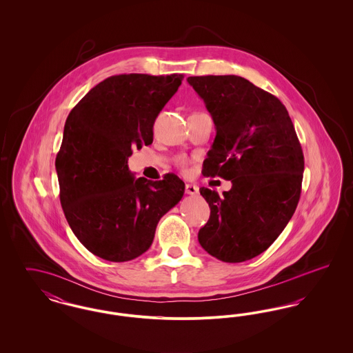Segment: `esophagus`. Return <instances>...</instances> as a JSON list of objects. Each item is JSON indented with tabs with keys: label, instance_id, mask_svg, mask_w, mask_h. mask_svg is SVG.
I'll list each match as a JSON object with an SVG mask.
<instances>
[{
	"label": "esophagus",
	"instance_id": "obj_1",
	"mask_svg": "<svg viewBox=\"0 0 353 353\" xmlns=\"http://www.w3.org/2000/svg\"><path fill=\"white\" fill-rule=\"evenodd\" d=\"M185 193L189 196H197L199 194V186L194 184L185 185Z\"/></svg>",
	"mask_w": 353,
	"mask_h": 353
}]
</instances>
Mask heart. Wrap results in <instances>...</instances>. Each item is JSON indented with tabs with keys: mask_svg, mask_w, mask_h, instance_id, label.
<instances>
[{
	"mask_svg": "<svg viewBox=\"0 0 353 353\" xmlns=\"http://www.w3.org/2000/svg\"><path fill=\"white\" fill-rule=\"evenodd\" d=\"M180 164H185L184 159H183V160H180Z\"/></svg>",
	"mask_w": 353,
	"mask_h": 353,
	"instance_id": "obj_1",
	"label": "heart"
}]
</instances>
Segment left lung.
Wrapping results in <instances>:
<instances>
[{
  "mask_svg": "<svg viewBox=\"0 0 353 353\" xmlns=\"http://www.w3.org/2000/svg\"><path fill=\"white\" fill-rule=\"evenodd\" d=\"M216 125L203 174L232 181L219 196L201 188L210 217L199 232L205 252L245 262L268 250L302 192V147L282 101L236 75L189 77Z\"/></svg>",
  "mask_w": 353,
  "mask_h": 353,
  "instance_id": "left-lung-1",
  "label": "left lung"
}]
</instances>
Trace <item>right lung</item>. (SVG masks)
<instances>
[{
  "mask_svg": "<svg viewBox=\"0 0 353 353\" xmlns=\"http://www.w3.org/2000/svg\"><path fill=\"white\" fill-rule=\"evenodd\" d=\"M183 74H121L91 88L68 114L55 159L61 205L88 252L132 261L151 248L160 219L183 199L185 184L134 179L132 148L153 141V123L179 90Z\"/></svg>",
  "mask_w": 353,
  "mask_h": 353,
  "instance_id": "1",
  "label": "right lung"
}]
</instances>
